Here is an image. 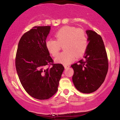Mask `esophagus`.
Segmentation results:
<instances>
[{"label":"esophagus","instance_id":"esophagus-1","mask_svg":"<svg viewBox=\"0 0 120 120\" xmlns=\"http://www.w3.org/2000/svg\"><path fill=\"white\" fill-rule=\"evenodd\" d=\"M70 67V66L69 65H64V68L65 69H68Z\"/></svg>","mask_w":120,"mask_h":120}]
</instances>
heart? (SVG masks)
I'll use <instances>...</instances> for the list:
<instances>
[{"mask_svg":"<svg viewBox=\"0 0 120 120\" xmlns=\"http://www.w3.org/2000/svg\"><path fill=\"white\" fill-rule=\"evenodd\" d=\"M56 40L48 39L45 46L53 57L57 56L63 45V52L55 58V62L63 64H68L75 60V57H80L86 52L88 47V37L82 29L74 27L64 26L55 33Z\"/></svg>","mask_w":120,"mask_h":120,"instance_id":"obj_1","label":"heart"}]
</instances>
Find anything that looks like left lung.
<instances>
[{
    "label": "left lung",
    "instance_id": "8db88e82",
    "mask_svg": "<svg viewBox=\"0 0 120 120\" xmlns=\"http://www.w3.org/2000/svg\"><path fill=\"white\" fill-rule=\"evenodd\" d=\"M89 43L83 58L71 65L72 78L78 91L83 93L96 91L104 81L108 70V60L101 36L94 31L86 30Z\"/></svg>",
    "mask_w": 120,
    "mask_h": 120
}]
</instances>
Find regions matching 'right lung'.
Wrapping results in <instances>:
<instances>
[{"mask_svg": "<svg viewBox=\"0 0 120 120\" xmlns=\"http://www.w3.org/2000/svg\"><path fill=\"white\" fill-rule=\"evenodd\" d=\"M50 29L51 26H36L25 33L16 55V71L21 84L30 96L40 100L49 99L57 92L64 69L62 64L53 63L46 48Z\"/></svg>", "mask_w": 120, "mask_h": 120, "instance_id": "right-lung-1", "label": "right lung"}]
</instances>
